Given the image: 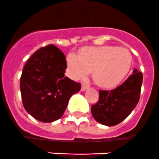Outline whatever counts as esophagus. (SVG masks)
<instances>
[{
	"label": "esophagus",
	"mask_w": 159,
	"mask_h": 159,
	"mask_svg": "<svg viewBox=\"0 0 159 159\" xmlns=\"http://www.w3.org/2000/svg\"><path fill=\"white\" fill-rule=\"evenodd\" d=\"M89 86L88 85V84L83 83L82 84V86H81V91H85L86 89H89Z\"/></svg>",
	"instance_id": "34e87169"
}]
</instances>
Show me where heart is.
I'll use <instances>...</instances> for the list:
<instances>
[{
    "label": "heart",
    "instance_id": "obj_1",
    "mask_svg": "<svg viewBox=\"0 0 159 159\" xmlns=\"http://www.w3.org/2000/svg\"><path fill=\"white\" fill-rule=\"evenodd\" d=\"M132 56L125 48L113 46L88 47L80 55L70 52L66 57L67 73L74 80L86 78L93 70V80L102 88L117 85L130 70Z\"/></svg>",
    "mask_w": 159,
    "mask_h": 159
}]
</instances>
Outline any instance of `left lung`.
Returning <instances> with one entry per match:
<instances>
[{
    "instance_id": "obj_1",
    "label": "left lung",
    "mask_w": 159,
    "mask_h": 159,
    "mask_svg": "<svg viewBox=\"0 0 159 159\" xmlns=\"http://www.w3.org/2000/svg\"><path fill=\"white\" fill-rule=\"evenodd\" d=\"M142 81V73L134 69L120 86L110 91L100 90L98 102L91 107L93 118L107 126L117 125L125 120L139 102Z\"/></svg>"
}]
</instances>
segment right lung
I'll return each mask as SVG.
<instances>
[{
	"instance_id": "obj_1",
	"label": "right lung",
	"mask_w": 159,
	"mask_h": 159,
	"mask_svg": "<svg viewBox=\"0 0 159 159\" xmlns=\"http://www.w3.org/2000/svg\"><path fill=\"white\" fill-rule=\"evenodd\" d=\"M66 57L54 45L41 48L28 60L20 78L24 107L42 122L61 117L69 99L81 84L65 76Z\"/></svg>"
}]
</instances>
